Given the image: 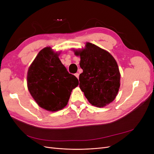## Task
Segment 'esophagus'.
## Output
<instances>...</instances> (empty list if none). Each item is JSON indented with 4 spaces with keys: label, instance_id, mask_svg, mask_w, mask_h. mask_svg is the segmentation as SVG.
Here are the masks:
<instances>
[{
    "label": "esophagus",
    "instance_id": "esophagus-1",
    "mask_svg": "<svg viewBox=\"0 0 154 154\" xmlns=\"http://www.w3.org/2000/svg\"><path fill=\"white\" fill-rule=\"evenodd\" d=\"M74 75H75V76L78 79L79 78V75H80V74H79V73H76L75 74H74Z\"/></svg>",
    "mask_w": 154,
    "mask_h": 154
}]
</instances>
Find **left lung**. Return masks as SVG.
<instances>
[{
    "mask_svg": "<svg viewBox=\"0 0 154 154\" xmlns=\"http://www.w3.org/2000/svg\"><path fill=\"white\" fill-rule=\"evenodd\" d=\"M80 56V88L89 103L103 107L113 101L120 87V72L116 60L108 51L91 43L82 50H74Z\"/></svg>",
    "mask_w": 154,
    "mask_h": 154,
    "instance_id": "obj_1",
    "label": "left lung"
}]
</instances>
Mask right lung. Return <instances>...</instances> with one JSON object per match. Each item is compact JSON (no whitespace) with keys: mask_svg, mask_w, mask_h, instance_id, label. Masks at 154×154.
Wrapping results in <instances>:
<instances>
[{"mask_svg":"<svg viewBox=\"0 0 154 154\" xmlns=\"http://www.w3.org/2000/svg\"><path fill=\"white\" fill-rule=\"evenodd\" d=\"M59 54L50 47L44 48L27 71V88L31 96L40 107L51 112L67 105L72 89L79 83L62 63Z\"/></svg>","mask_w":154,"mask_h":154,"instance_id":"right-lung-1","label":"right lung"}]
</instances>
